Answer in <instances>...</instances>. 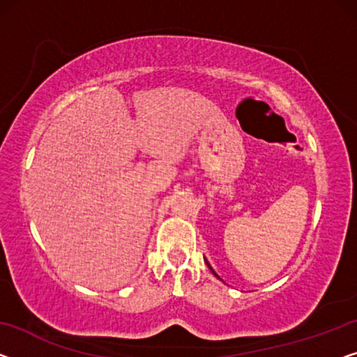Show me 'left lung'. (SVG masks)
Listing matches in <instances>:
<instances>
[{"label":"left lung","instance_id":"obj_1","mask_svg":"<svg viewBox=\"0 0 357 357\" xmlns=\"http://www.w3.org/2000/svg\"><path fill=\"white\" fill-rule=\"evenodd\" d=\"M206 264H208V261H206ZM208 268H210V271H211V273H213V274H215V275H216V278H218V279H220V275H218V274H216V273H215V271H213V268H211V266H210V264H208Z\"/></svg>","mask_w":357,"mask_h":357}]
</instances>
